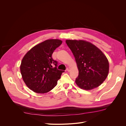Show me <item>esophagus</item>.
<instances>
[{"instance_id": "1", "label": "esophagus", "mask_w": 126, "mask_h": 126, "mask_svg": "<svg viewBox=\"0 0 126 126\" xmlns=\"http://www.w3.org/2000/svg\"><path fill=\"white\" fill-rule=\"evenodd\" d=\"M70 70V68L69 67H68V68H67V69H66V70L68 71H69Z\"/></svg>"}]
</instances>
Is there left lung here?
Instances as JSON below:
<instances>
[{"mask_svg": "<svg viewBox=\"0 0 126 126\" xmlns=\"http://www.w3.org/2000/svg\"><path fill=\"white\" fill-rule=\"evenodd\" d=\"M79 71L75 82L81 89L91 90L99 86L108 75L109 62L96 46L85 40H66Z\"/></svg>", "mask_w": 126, "mask_h": 126, "instance_id": "1", "label": "left lung"}]
</instances>
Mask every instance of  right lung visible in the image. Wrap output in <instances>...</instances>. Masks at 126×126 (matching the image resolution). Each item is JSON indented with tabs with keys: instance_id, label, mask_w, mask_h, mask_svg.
I'll use <instances>...</instances> for the list:
<instances>
[{
	"instance_id": "add662e5",
	"label": "right lung",
	"mask_w": 126,
	"mask_h": 126,
	"mask_svg": "<svg viewBox=\"0 0 126 126\" xmlns=\"http://www.w3.org/2000/svg\"><path fill=\"white\" fill-rule=\"evenodd\" d=\"M62 44L59 39H49L32 47L22 58L20 72L23 80L36 93H46L57 85L63 70L57 68L58 62L52 58L55 49Z\"/></svg>"
}]
</instances>
